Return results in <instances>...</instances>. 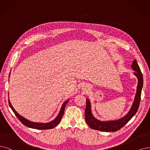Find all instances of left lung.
Segmentation results:
<instances>
[{"label":"left lung","mask_w":150,"mask_h":150,"mask_svg":"<svg viewBox=\"0 0 150 150\" xmlns=\"http://www.w3.org/2000/svg\"><path fill=\"white\" fill-rule=\"evenodd\" d=\"M132 69L135 71L134 74L138 79V85L134 98V101L127 114L124 117L114 120L101 121L97 119L93 115L91 111V104L90 99L86 98V106L85 111V120L87 124L92 129L103 132H116L124 127L135 115L139 108L141 93L143 85V78L140 69L135 60L131 65Z\"/></svg>","instance_id":"obj_1"}]
</instances>
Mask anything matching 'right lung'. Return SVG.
<instances>
[{
  "label": "right lung",
  "mask_w": 150,
  "mask_h": 150,
  "mask_svg": "<svg viewBox=\"0 0 150 150\" xmlns=\"http://www.w3.org/2000/svg\"><path fill=\"white\" fill-rule=\"evenodd\" d=\"M10 75V72L9 74V76ZM69 100L65 101L62 105V107H61L60 111L58 114V115H57V117H55L54 120H51V122H46V123H42V122H32L30 121L29 120L26 119V118L23 117V116H21V115H20L15 110V109L13 108V107L12 106V104H11L9 99H8V104L9 106L10 107V108L12 109V110H13V112L15 113V115L17 117V118L20 120L21 122L23 124V125H25V126L29 127V128H31V129H38V130H47V129H51L54 128L55 127H56L57 124H59L60 123V122L62 119V116L64 115V110H65V108L67 103H68Z\"/></svg>",
  "instance_id": "1"
}]
</instances>
